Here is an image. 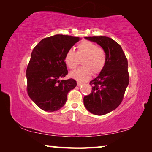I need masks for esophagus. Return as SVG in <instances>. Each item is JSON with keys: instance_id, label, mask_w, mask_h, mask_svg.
<instances>
[{"instance_id": "esophagus-1", "label": "esophagus", "mask_w": 152, "mask_h": 152, "mask_svg": "<svg viewBox=\"0 0 152 152\" xmlns=\"http://www.w3.org/2000/svg\"><path fill=\"white\" fill-rule=\"evenodd\" d=\"M82 82H77V86H81L82 85Z\"/></svg>"}]
</instances>
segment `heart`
Listing matches in <instances>:
<instances>
[{
    "label": "heart",
    "mask_w": 152,
    "mask_h": 152,
    "mask_svg": "<svg viewBox=\"0 0 152 152\" xmlns=\"http://www.w3.org/2000/svg\"><path fill=\"white\" fill-rule=\"evenodd\" d=\"M76 49V52L71 49L64 56V62L70 70L75 69L79 65L80 59H82L83 66L71 72V77L84 82L91 78L92 74L96 75L103 70L107 62L106 53L103 49L88 41L79 43Z\"/></svg>",
    "instance_id": "heart-1"
}]
</instances>
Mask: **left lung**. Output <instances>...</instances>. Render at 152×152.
Listing matches in <instances>:
<instances>
[{
	"label": "left lung",
	"mask_w": 152,
	"mask_h": 152,
	"mask_svg": "<svg viewBox=\"0 0 152 152\" xmlns=\"http://www.w3.org/2000/svg\"><path fill=\"white\" fill-rule=\"evenodd\" d=\"M104 50L107 62L99 75L90 82L92 91L84 97L86 109L96 115H103L119 106L129 84L128 61L121 45L106 36L86 37Z\"/></svg>",
	"instance_id": "obj_1"
}]
</instances>
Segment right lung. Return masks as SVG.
Returning a JSON list of instances; mask_svg holds the SVG:
<instances>
[{
  "label": "right lung",
  "instance_id": "1",
  "mask_svg": "<svg viewBox=\"0 0 152 152\" xmlns=\"http://www.w3.org/2000/svg\"><path fill=\"white\" fill-rule=\"evenodd\" d=\"M80 39L56 35L44 38L33 48L26 70L27 91L41 109L53 112L61 109L67 94L76 86L75 80L61 79L68 74L65 53Z\"/></svg>",
  "mask_w": 152,
  "mask_h": 152
}]
</instances>
